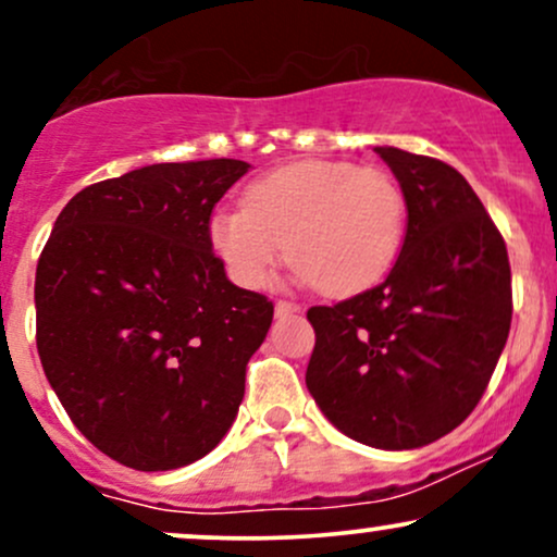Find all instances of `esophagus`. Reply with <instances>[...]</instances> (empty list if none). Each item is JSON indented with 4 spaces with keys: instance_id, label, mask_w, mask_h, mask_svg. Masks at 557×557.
<instances>
[{
    "instance_id": "esophagus-1",
    "label": "esophagus",
    "mask_w": 557,
    "mask_h": 557,
    "mask_svg": "<svg viewBox=\"0 0 557 557\" xmlns=\"http://www.w3.org/2000/svg\"><path fill=\"white\" fill-rule=\"evenodd\" d=\"M300 306L293 304V300H277L274 304V317H290V314H298Z\"/></svg>"
}]
</instances>
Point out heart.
Segmentation results:
<instances>
[{"label": "heart", "mask_w": 557, "mask_h": 557, "mask_svg": "<svg viewBox=\"0 0 557 557\" xmlns=\"http://www.w3.org/2000/svg\"><path fill=\"white\" fill-rule=\"evenodd\" d=\"M406 235L393 175L341 159H300L248 183L243 207L209 214L207 240L235 285L259 290L285 257L327 296H356L387 277Z\"/></svg>", "instance_id": "obj_1"}]
</instances>
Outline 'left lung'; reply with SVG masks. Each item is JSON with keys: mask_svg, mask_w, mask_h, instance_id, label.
Masks as SVG:
<instances>
[{"mask_svg": "<svg viewBox=\"0 0 557 557\" xmlns=\"http://www.w3.org/2000/svg\"><path fill=\"white\" fill-rule=\"evenodd\" d=\"M408 225L385 283L309 309L306 387L350 440L413 450L456 430L490 385L510 332L505 240L466 177L440 159L376 146Z\"/></svg>", "mask_w": 557, "mask_h": 557, "instance_id": "left-lung-1", "label": "left lung"}]
</instances>
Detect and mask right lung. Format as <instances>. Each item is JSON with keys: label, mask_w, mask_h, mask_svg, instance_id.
Returning <instances> with one entry per match:
<instances>
[{"label": "right lung", "mask_w": 557, "mask_h": 557, "mask_svg": "<svg viewBox=\"0 0 557 557\" xmlns=\"http://www.w3.org/2000/svg\"><path fill=\"white\" fill-rule=\"evenodd\" d=\"M251 164H149L83 188L36 267L44 374L88 443L136 471L214 450L246 393L274 306L227 280L214 203Z\"/></svg>", "instance_id": "1"}]
</instances>
